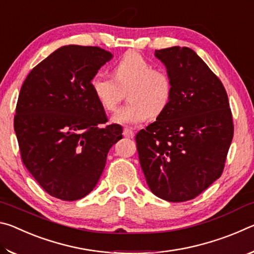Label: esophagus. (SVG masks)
<instances>
[{
    "mask_svg": "<svg viewBox=\"0 0 254 254\" xmlns=\"http://www.w3.org/2000/svg\"><path fill=\"white\" fill-rule=\"evenodd\" d=\"M123 135L126 137H128V139H132L133 136H134V131L132 130V128H128V127H126L123 130Z\"/></svg>",
    "mask_w": 254,
    "mask_h": 254,
    "instance_id": "esophagus-1",
    "label": "esophagus"
}]
</instances>
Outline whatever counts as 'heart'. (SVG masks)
Returning <instances> with one entry per match:
<instances>
[{"instance_id": "1", "label": "heart", "mask_w": 254, "mask_h": 254, "mask_svg": "<svg viewBox=\"0 0 254 254\" xmlns=\"http://www.w3.org/2000/svg\"><path fill=\"white\" fill-rule=\"evenodd\" d=\"M113 79L102 74L92 77L91 91L103 109L113 111L127 92V105L119 109L112 121L135 126L148 118L157 119L168 107L173 96V81L166 71L154 66L134 50L127 51L112 69Z\"/></svg>"}]
</instances>
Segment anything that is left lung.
<instances>
[{
	"label": "left lung",
	"mask_w": 254,
	"mask_h": 254,
	"mask_svg": "<svg viewBox=\"0 0 254 254\" xmlns=\"http://www.w3.org/2000/svg\"><path fill=\"white\" fill-rule=\"evenodd\" d=\"M173 81V96L135 142L141 168L154 195L190 200L221 177L233 139L229 98L220 78L187 47L156 50Z\"/></svg>",
	"instance_id": "8db88e82"
}]
</instances>
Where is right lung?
Listing matches in <instances>:
<instances>
[{
  "mask_svg": "<svg viewBox=\"0 0 254 254\" xmlns=\"http://www.w3.org/2000/svg\"><path fill=\"white\" fill-rule=\"evenodd\" d=\"M112 58L100 47L64 46L29 72L21 87L14 131L25 168L50 196L77 200L104 170L107 152L122 139L119 124L105 126V111L91 79Z\"/></svg>",
  "mask_w": 254,
  "mask_h": 254,
  "instance_id": "right-lung-1",
  "label": "right lung"
}]
</instances>
